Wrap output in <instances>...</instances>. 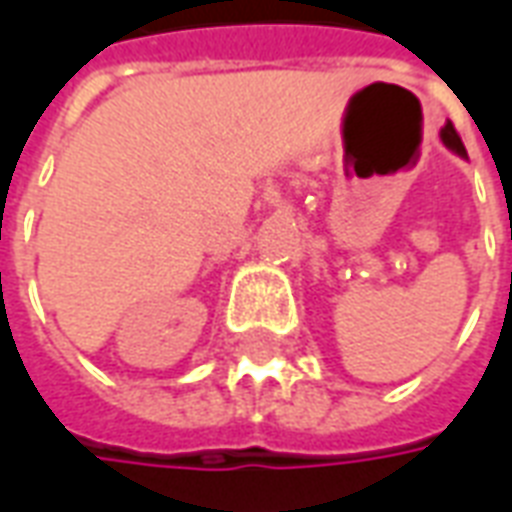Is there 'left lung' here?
<instances>
[{"label":"left lung","mask_w":512,"mask_h":512,"mask_svg":"<svg viewBox=\"0 0 512 512\" xmlns=\"http://www.w3.org/2000/svg\"><path fill=\"white\" fill-rule=\"evenodd\" d=\"M439 138H442V143H445L453 154H458V157H464V160H467V149H464V143H461V138H458V132L453 130V124H450V121L442 127Z\"/></svg>","instance_id":"left-lung-1"}]
</instances>
